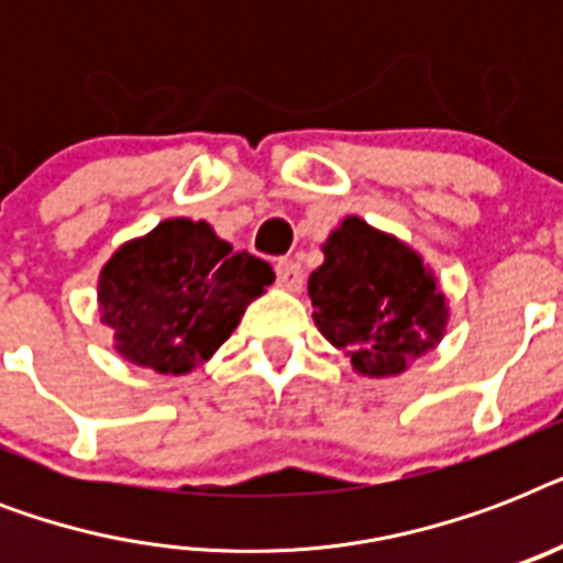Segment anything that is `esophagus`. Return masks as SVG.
<instances>
[{
    "label": "esophagus",
    "instance_id": "34e87169",
    "mask_svg": "<svg viewBox=\"0 0 563 563\" xmlns=\"http://www.w3.org/2000/svg\"><path fill=\"white\" fill-rule=\"evenodd\" d=\"M274 274H277V286H283V289L298 291L303 286V268L295 260H277Z\"/></svg>",
    "mask_w": 563,
    "mask_h": 563
}]
</instances>
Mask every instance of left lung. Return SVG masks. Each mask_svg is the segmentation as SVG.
Instances as JSON below:
<instances>
[{
  "label": "left lung",
  "mask_w": 563,
  "mask_h": 563,
  "mask_svg": "<svg viewBox=\"0 0 563 563\" xmlns=\"http://www.w3.org/2000/svg\"><path fill=\"white\" fill-rule=\"evenodd\" d=\"M309 274L312 318L365 376H397L444 339V291L423 260L391 233L347 216Z\"/></svg>",
  "instance_id": "1"
}]
</instances>
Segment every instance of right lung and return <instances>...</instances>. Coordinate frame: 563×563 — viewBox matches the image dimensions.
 Listing matches in <instances>:
<instances>
[{
  "instance_id": "obj_1",
  "label": "right lung",
  "mask_w": 563,
  "mask_h": 563,
  "mask_svg": "<svg viewBox=\"0 0 563 563\" xmlns=\"http://www.w3.org/2000/svg\"><path fill=\"white\" fill-rule=\"evenodd\" d=\"M272 280V265L233 251L207 221L166 219L104 263L101 321L128 362L189 374L228 342Z\"/></svg>"
}]
</instances>
